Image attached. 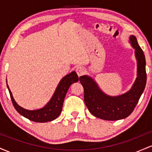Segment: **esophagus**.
I'll return each instance as SVG.
<instances>
[{"label":"esophagus","instance_id":"obj_1","mask_svg":"<svg viewBox=\"0 0 152 152\" xmlns=\"http://www.w3.org/2000/svg\"><path fill=\"white\" fill-rule=\"evenodd\" d=\"M76 72L78 76H81L85 73V70L83 67L81 66H79V67H77L76 69Z\"/></svg>","mask_w":152,"mask_h":152}]
</instances>
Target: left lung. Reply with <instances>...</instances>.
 Wrapping results in <instances>:
<instances>
[{
    "label": "left lung",
    "instance_id": "obj_1",
    "mask_svg": "<svg viewBox=\"0 0 152 152\" xmlns=\"http://www.w3.org/2000/svg\"><path fill=\"white\" fill-rule=\"evenodd\" d=\"M129 43L134 49L137 59V75L135 81L126 93L111 96L99 88L95 80L88 75L79 77L84 90V102L88 111L96 117L107 121H116L128 117L134 111L146 83L145 56L133 35Z\"/></svg>",
    "mask_w": 152,
    "mask_h": 152
}]
</instances>
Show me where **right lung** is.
Here are the masks:
<instances>
[{
	"mask_svg": "<svg viewBox=\"0 0 152 152\" xmlns=\"http://www.w3.org/2000/svg\"><path fill=\"white\" fill-rule=\"evenodd\" d=\"M78 79L79 78L78 77V75L75 71H72L70 74L66 75L59 82L56 89L49 102L43 108L35 110H28L19 106L15 102L8 83H7V87L9 91L10 99L13 106L19 114L32 121L45 123V122L53 121L60 115L62 111L64 99L69 87L72 83L77 82Z\"/></svg>",
	"mask_w": 152,
	"mask_h": 152,
	"instance_id": "obj_1",
	"label": "right lung"
}]
</instances>
